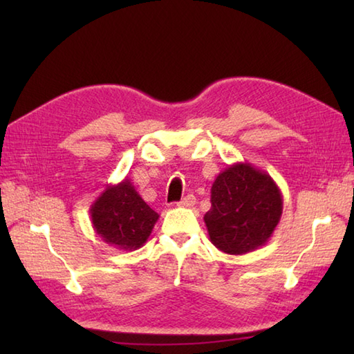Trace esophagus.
Listing matches in <instances>:
<instances>
[{
	"instance_id": "obj_1",
	"label": "esophagus",
	"mask_w": 354,
	"mask_h": 354,
	"mask_svg": "<svg viewBox=\"0 0 354 354\" xmlns=\"http://www.w3.org/2000/svg\"><path fill=\"white\" fill-rule=\"evenodd\" d=\"M196 204V198L193 196V194H187V196L178 202V207H185V208H190Z\"/></svg>"
}]
</instances>
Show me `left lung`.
<instances>
[{
  "mask_svg": "<svg viewBox=\"0 0 354 354\" xmlns=\"http://www.w3.org/2000/svg\"><path fill=\"white\" fill-rule=\"evenodd\" d=\"M281 213L283 194L274 179L245 161L228 165L216 176L204 222L217 250L243 255L268 242Z\"/></svg>",
  "mask_w": 354,
  "mask_h": 354,
  "instance_id": "8db88e82",
  "label": "left lung"
}]
</instances>
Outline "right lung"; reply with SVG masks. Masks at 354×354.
<instances>
[{
	"instance_id": "add662e5",
	"label": "right lung",
	"mask_w": 354,
	"mask_h": 354,
	"mask_svg": "<svg viewBox=\"0 0 354 354\" xmlns=\"http://www.w3.org/2000/svg\"><path fill=\"white\" fill-rule=\"evenodd\" d=\"M89 216L103 242L123 251H135L145 245L160 219V214L142 201L129 178L108 185L93 202Z\"/></svg>"
}]
</instances>
